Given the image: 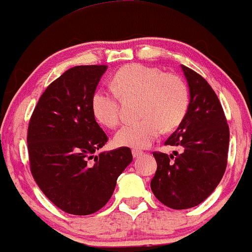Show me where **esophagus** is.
Segmentation results:
<instances>
[{
	"label": "esophagus",
	"instance_id": "1",
	"mask_svg": "<svg viewBox=\"0 0 252 252\" xmlns=\"http://www.w3.org/2000/svg\"><path fill=\"white\" fill-rule=\"evenodd\" d=\"M143 155V152L142 150H138V149H132V156H134L135 158H140V156Z\"/></svg>",
	"mask_w": 252,
	"mask_h": 252
}]
</instances>
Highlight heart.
Returning a JSON list of instances; mask_svg holds the SVG:
<instances>
[{
  "label": "heart",
  "instance_id": "1",
  "mask_svg": "<svg viewBox=\"0 0 252 252\" xmlns=\"http://www.w3.org/2000/svg\"><path fill=\"white\" fill-rule=\"evenodd\" d=\"M114 89H98L91 97V111L98 123L115 128L121 121L120 95L123 99L140 97L138 116L142 120L124 126L115 143L129 148H147L162 132L180 126L189 108L186 83L173 73L142 63H128L114 74Z\"/></svg>",
  "mask_w": 252,
  "mask_h": 252
}]
</instances>
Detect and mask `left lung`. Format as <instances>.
Here are the masks:
<instances>
[{
	"label": "left lung",
	"mask_w": 252,
	"mask_h": 252,
	"mask_svg": "<svg viewBox=\"0 0 252 252\" xmlns=\"http://www.w3.org/2000/svg\"><path fill=\"white\" fill-rule=\"evenodd\" d=\"M189 86V108L166 146H179L174 155L154 152L158 169L150 189L174 210L194 207L220 182L227 164L230 130L224 110L211 85L195 71L181 65Z\"/></svg>",
	"instance_id": "obj_1"
}]
</instances>
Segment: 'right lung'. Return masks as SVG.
Here are the masks:
<instances>
[{
  "mask_svg": "<svg viewBox=\"0 0 252 252\" xmlns=\"http://www.w3.org/2000/svg\"><path fill=\"white\" fill-rule=\"evenodd\" d=\"M106 68L82 65L63 72L41 94L28 124L32 175L43 194L70 215L102 209L132 161L128 147L94 155L108 142L91 111V97Z\"/></svg>",
  "mask_w": 252,
  "mask_h": 252,
  "instance_id": "1",
  "label": "right lung"
}]
</instances>
